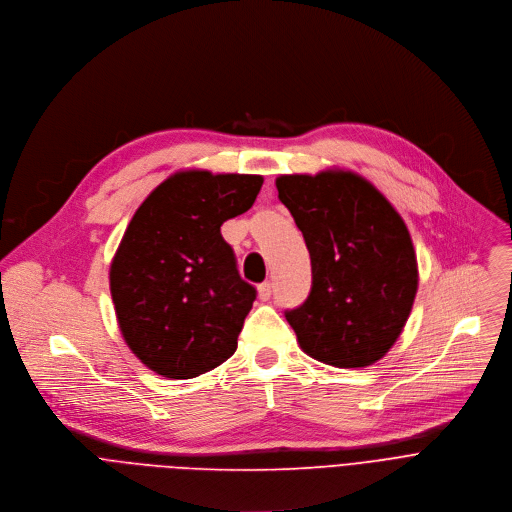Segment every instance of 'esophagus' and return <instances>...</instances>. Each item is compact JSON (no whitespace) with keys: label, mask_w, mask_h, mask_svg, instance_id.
Listing matches in <instances>:
<instances>
[{"label":"esophagus","mask_w":512,"mask_h":512,"mask_svg":"<svg viewBox=\"0 0 512 512\" xmlns=\"http://www.w3.org/2000/svg\"><path fill=\"white\" fill-rule=\"evenodd\" d=\"M258 296L262 298V300H268L270 296H272V282H262L260 286H258Z\"/></svg>","instance_id":"esophagus-1"}]
</instances>
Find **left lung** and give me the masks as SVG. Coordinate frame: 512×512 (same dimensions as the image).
<instances>
[{"label":"left lung","instance_id":"8db88e82","mask_svg":"<svg viewBox=\"0 0 512 512\" xmlns=\"http://www.w3.org/2000/svg\"><path fill=\"white\" fill-rule=\"evenodd\" d=\"M278 197L311 254L313 284L286 321L300 349L333 367H367L397 341L418 292L401 216L351 171L280 175Z\"/></svg>","mask_w":512,"mask_h":512}]
</instances>
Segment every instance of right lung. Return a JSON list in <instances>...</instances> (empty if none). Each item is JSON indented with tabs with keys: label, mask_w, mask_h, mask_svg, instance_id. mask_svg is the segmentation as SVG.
<instances>
[{
	"label": "right lung",
	"mask_w": 512,
	"mask_h": 512,
	"mask_svg": "<svg viewBox=\"0 0 512 512\" xmlns=\"http://www.w3.org/2000/svg\"><path fill=\"white\" fill-rule=\"evenodd\" d=\"M262 183L179 171L135 212L111 264V294L127 345L155 373L191 379L234 355L256 288L220 228L252 208Z\"/></svg>",
	"instance_id": "add662e5"
}]
</instances>
